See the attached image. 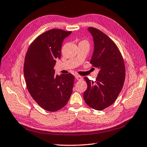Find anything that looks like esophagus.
Masks as SVG:
<instances>
[{"instance_id":"obj_1","label":"esophagus","mask_w":147,"mask_h":147,"mask_svg":"<svg viewBox=\"0 0 147 147\" xmlns=\"http://www.w3.org/2000/svg\"><path fill=\"white\" fill-rule=\"evenodd\" d=\"M75 78H76V79L78 81H80L81 79H82V78L81 76H79V75H76V76H75Z\"/></svg>"}]
</instances>
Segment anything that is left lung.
Segmentation results:
<instances>
[{"label":"left lung","mask_w":147,"mask_h":147,"mask_svg":"<svg viewBox=\"0 0 147 147\" xmlns=\"http://www.w3.org/2000/svg\"><path fill=\"white\" fill-rule=\"evenodd\" d=\"M88 31L94 42L90 63L99 72L95 81L84 78L87 89L83 97L87 105L101 111L114 103L122 90L125 65L119 49L110 37L95 28L89 27Z\"/></svg>","instance_id":"obj_1"}]
</instances>
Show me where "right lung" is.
I'll use <instances>...</instances> for the list:
<instances>
[{
    "label": "right lung",
    "mask_w": 147,
    "mask_h": 147,
    "mask_svg": "<svg viewBox=\"0 0 147 147\" xmlns=\"http://www.w3.org/2000/svg\"><path fill=\"white\" fill-rule=\"evenodd\" d=\"M71 31L53 29L39 36L29 45L25 57L24 76L27 89L39 105L57 111L66 105L72 94L74 76L55 74L61 57L62 42Z\"/></svg>",
    "instance_id": "add662e5"
}]
</instances>
